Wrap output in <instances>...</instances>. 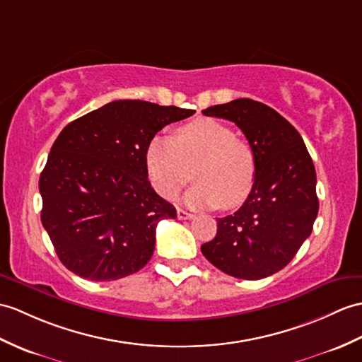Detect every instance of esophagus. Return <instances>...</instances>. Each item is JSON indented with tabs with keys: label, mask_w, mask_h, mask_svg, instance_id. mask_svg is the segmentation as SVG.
<instances>
[{
	"label": "esophagus",
	"mask_w": 362,
	"mask_h": 362,
	"mask_svg": "<svg viewBox=\"0 0 362 362\" xmlns=\"http://www.w3.org/2000/svg\"><path fill=\"white\" fill-rule=\"evenodd\" d=\"M192 217H194V214H192V213L185 211V209H177V219L187 221V219H192Z\"/></svg>",
	"instance_id": "1"
}]
</instances>
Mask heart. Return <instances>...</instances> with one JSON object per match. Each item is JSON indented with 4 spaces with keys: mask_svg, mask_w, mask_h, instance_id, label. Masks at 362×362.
Here are the masks:
<instances>
[{
    "mask_svg": "<svg viewBox=\"0 0 362 362\" xmlns=\"http://www.w3.org/2000/svg\"><path fill=\"white\" fill-rule=\"evenodd\" d=\"M148 177L165 199H173L191 179L185 202L196 208H234L245 200L256 179V157L248 141L219 120L197 119L175 136H154L145 149Z\"/></svg>",
    "mask_w": 362,
    "mask_h": 362,
    "instance_id": "b5f03b06",
    "label": "heart"
}]
</instances>
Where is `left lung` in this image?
<instances>
[{
  "instance_id": "left-lung-1",
  "label": "left lung",
  "mask_w": 362,
  "mask_h": 362,
  "mask_svg": "<svg viewBox=\"0 0 362 362\" xmlns=\"http://www.w3.org/2000/svg\"><path fill=\"white\" fill-rule=\"evenodd\" d=\"M239 126L255 151L256 179L236 213L217 217L202 253L221 272L257 281L277 273L312 234L319 202L316 171L300 134L273 107L251 98L204 109Z\"/></svg>"
}]
</instances>
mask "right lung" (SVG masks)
I'll use <instances>...</instances> for the list:
<instances>
[{
    "instance_id": "add662e5",
    "label": "right lung",
    "mask_w": 362,
    "mask_h": 362,
    "mask_svg": "<svg viewBox=\"0 0 362 362\" xmlns=\"http://www.w3.org/2000/svg\"><path fill=\"white\" fill-rule=\"evenodd\" d=\"M194 112L117 100L60 132L40 175L41 223L67 270L103 282L149 262L157 223L177 213L151 187L145 149L166 124Z\"/></svg>"
}]
</instances>
